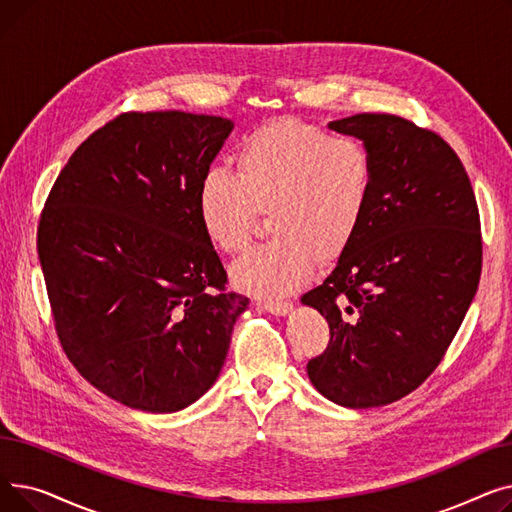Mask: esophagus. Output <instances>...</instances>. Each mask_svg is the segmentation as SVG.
<instances>
[{"instance_id": "obj_1", "label": "esophagus", "mask_w": 512, "mask_h": 512, "mask_svg": "<svg viewBox=\"0 0 512 512\" xmlns=\"http://www.w3.org/2000/svg\"><path fill=\"white\" fill-rule=\"evenodd\" d=\"M261 307L274 315H288L292 311V303H282V301H263Z\"/></svg>"}]
</instances>
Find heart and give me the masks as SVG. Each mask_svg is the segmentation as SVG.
Instances as JSON below:
<instances>
[{
    "instance_id": "heart-1",
    "label": "heart",
    "mask_w": 512,
    "mask_h": 512,
    "mask_svg": "<svg viewBox=\"0 0 512 512\" xmlns=\"http://www.w3.org/2000/svg\"><path fill=\"white\" fill-rule=\"evenodd\" d=\"M232 161L234 176L211 168L197 188L207 240L222 253H238L259 213L270 215L267 228L276 236L232 265L238 290L284 297L309 282L317 255L334 261L355 240L375 180L371 153L359 139L276 120L247 134Z\"/></svg>"
}]
</instances>
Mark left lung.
Wrapping results in <instances>:
<instances>
[{"mask_svg": "<svg viewBox=\"0 0 512 512\" xmlns=\"http://www.w3.org/2000/svg\"><path fill=\"white\" fill-rule=\"evenodd\" d=\"M328 128L363 141L375 180L355 240L301 297L330 326L307 373L336 405L382 407L427 380L463 324L481 274L479 211L459 155L436 132L392 114Z\"/></svg>", "mask_w": 512, "mask_h": 512, "instance_id": "left-lung-1", "label": "left lung"}]
</instances>
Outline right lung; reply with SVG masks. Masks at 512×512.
Masks as SVG:
<instances>
[{
	"instance_id": "1",
	"label": "right lung",
	"mask_w": 512,
	"mask_h": 512,
	"mask_svg": "<svg viewBox=\"0 0 512 512\" xmlns=\"http://www.w3.org/2000/svg\"><path fill=\"white\" fill-rule=\"evenodd\" d=\"M232 128L178 110L122 114L72 153L41 213L37 249L64 353L130 409L176 413L199 400L249 307L224 292L197 215L199 182Z\"/></svg>"
}]
</instances>
